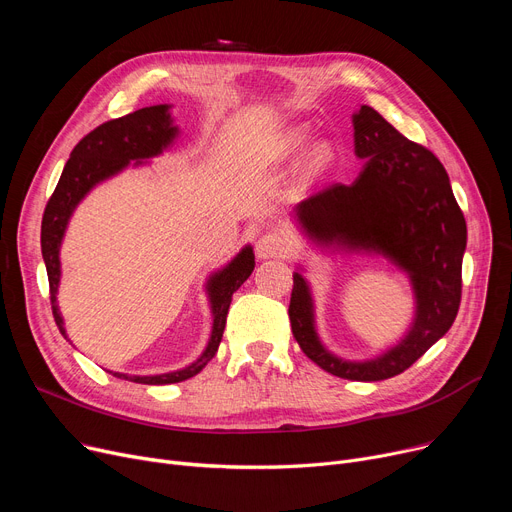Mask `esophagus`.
Here are the masks:
<instances>
[{
    "mask_svg": "<svg viewBox=\"0 0 512 512\" xmlns=\"http://www.w3.org/2000/svg\"><path fill=\"white\" fill-rule=\"evenodd\" d=\"M290 251L288 236L280 232H267L257 240V257L259 259H274V257H286Z\"/></svg>",
    "mask_w": 512,
    "mask_h": 512,
    "instance_id": "esophagus-1",
    "label": "esophagus"
}]
</instances>
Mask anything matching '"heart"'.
<instances>
[{
    "label": "heart",
    "mask_w": 512,
    "mask_h": 512,
    "mask_svg": "<svg viewBox=\"0 0 512 512\" xmlns=\"http://www.w3.org/2000/svg\"><path fill=\"white\" fill-rule=\"evenodd\" d=\"M309 143V134L303 128H294L288 132V137L284 141V151L286 153H301ZM332 159V151L326 145H319L313 149L311 157H309V168L311 172H321L326 170Z\"/></svg>",
    "instance_id": "b5f03b06"
}]
</instances>
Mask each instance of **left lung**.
Wrapping results in <instances>:
<instances>
[{"label":"left lung","instance_id":"8db88e82","mask_svg":"<svg viewBox=\"0 0 512 512\" xmlns=\"http://www.w3.org/2000/svg\"><path fill=\"white\" fill-rule=\"evenodd\" d=\"M355 155L363 168L351 184H330L292 211L294 224L321 251L384 257L409 276L415 315L394 346L373 359L348 361L321 342L303 267L292 274L288 317L294 340L321 369L344 380L380 382L409 369L452 326L461 305L467 247L465 215L440 159L409 141L369 105L353 114Z\"/></svg>","mask_w":512,"mask_h":512}]
</instances>
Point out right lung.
Instances as JSON below:
<instances>
[{
	"label": "right lung",
	"instance_id": "1",
	"mask_svg": "<svg viewBox=\"0 0 512 512\" xmlns=\"http://www.w3.org/2000/svg\"><path fill=\"white\" fill-rule=\"evenodd\" d=\"M170 107L172 105L168 103L143 107V110L105 122L97 126L93 132H89L70 153V159L66 161L56 191H53L51 199L47 201L41 222V253L47 267L53 319H56V324L66 340L68 334L58 307V288L62 278L60 247L72 213L78 207V203L83 201L99 182L120 174L124 168L130 166V161H134V168L147 164V159L161 155L174 143V139L178 137V126H174ZM253 267L255 253L253 247L247 245L242 247L238 255L228 265H224L222 270L209 276L205 292L209 297L213 324L209 342L197 361H193L188 367L159 375H128L118 371L110 373H114L120 380L149 386L178 384L193 378V375H197L213 359V355L218 353V346L222 342L226 328V315L232 303V294L253 274Z\"/></svg>",
	"mask_w": 512,
	"mask_h": 512
}]
</instances>
